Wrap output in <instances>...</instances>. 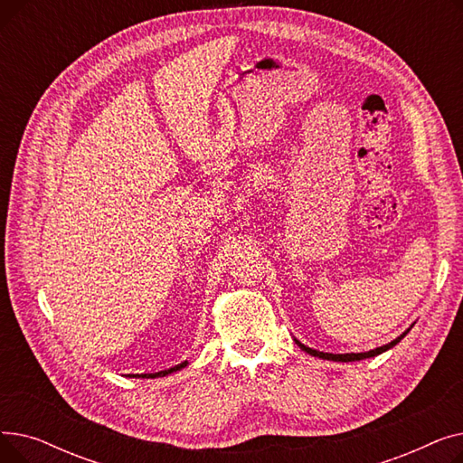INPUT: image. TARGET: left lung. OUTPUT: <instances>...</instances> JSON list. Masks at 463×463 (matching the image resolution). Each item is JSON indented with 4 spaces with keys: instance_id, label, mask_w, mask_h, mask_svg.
Wrapping results in <instances>:
<instances>
[{
    "instance_id": "obj_1",
    "label": "left lung",
    "mask_w": 463,
    "mask_h": 463,
    "mask_svg": "<svg viewBox=\"0 0 463 463\" xmlns=\"http://www.w3.org/2000/svg\"><path fill=\"white\" fill-rule=\"evenodd\" d=\"M411 328H407L402 335H398L394 342H391V344H386V345H383V347H377V349H373V351H368V353H345V354H334V353H323V351H315V349H311V347H307V345H304V344H300L298 339H295L297 342V345L302 349V351H306L307 354H311V356H319V358H323V360H334V362H354V360H362V358H370V356H377V354H381V353H384V351H388V349H392L396 344H400L402 339L407 335V332H409Z\"/></svg>"
}]
</instances>
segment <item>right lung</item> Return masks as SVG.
Here are the masks:
<instances>
[{
    "instance_id": "right-lung-1",
    "label": "right lung",
    "mask_w": 463,
    "mask_h": 463,
    "mask_svg": "<svg viewBox=\"0 0 463 463\" xmlns=\"http://www.w3.org/2000/svg\"><path fill=\"white\" fill-rule=\"evenodd\" d=\"M187 366V360L185 362H182V364H178V366H175V368H170V370H165V372H157V373H137V375H129V377H144V379H154V377H165V375H168V373H173V372H178V370H182V368H185Z\"/></svg>"
}]
</instances>
